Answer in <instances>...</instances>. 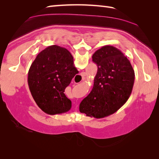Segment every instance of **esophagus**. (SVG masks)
Masks as SVG:
<instances>
[{
	"mask_svg": "<svg viewBox=\"0 0 159 159\" xmlns=\"http://www.w3.org/2000/svg\"><path fill=\"white\" fill-rule=\"evenodd\" d=\"M82 74H85V73H84V72H83V73H82Z\"/></svg>",
	"mask_w": 159,
	"mask_h": 159,
	"instance_id": "esophagus-1",
	"label": "esophagus"
}]
</instances>
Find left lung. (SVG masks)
Masks as SVG:
<instances>
[{"label": "left lung", "instance_id": "obj_1", "mask_svg": "<svg viewBox=\"0 0 159 159\" xmlns=\"http://www.w3.org/2000/svg\"><path fill=\"white\" fill-rule=\"evenodd\" d=\"M92 60L98 72L92 90L80 104L81 113L97 119L113 114L127 102L131 94L134 71L121 50L105 46L96 51Z\"/></svg>", "mask_w": 159, "mask_h": 159}]
</instances>
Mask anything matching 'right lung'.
<instances>
[{"instance_id": "obj_1", "label": "right lung", "mask_w": 159, "mask_h": 159, "mask_svg": "<svg viewBox=\"0 0 159 159\" xmlns=\"http://www.w3.org/2000/svg\"><path fill=\"white\" fill-rule=\"evenodd\" d=\"M78 74L74 57L64 48L53 45L38 54L28 74V84L35 102L49 115L68 112L71 102L64 91Z\"/></svg>"}]
</instances>
